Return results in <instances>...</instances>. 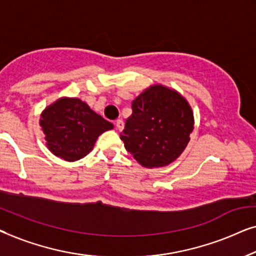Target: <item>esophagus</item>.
Returning a JSON list of instances; mask_svg holds the SVG:
<instances>
[{"mask_svg":"<svg viewBox=\"0 0 256 256\" xmlns=\"http://www.w3.org/2000/svg\"><path fill=\"white\" fill-rule=\"evenodd\" d=\"M116 126H117L118 130H120V131H122V130L124 128V122H123V120H116Z\"/></svg>","mask_w":256,"mask_h":256,"instance_id":"obj_1","label":"esophagus"}]
</instances>
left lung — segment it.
Returning <instances> with one entry per match:
<instances>
[{
	"label": "left lung",
	"instance_id": "obj_1",
	"mask_svg": "<svg viewBox=\"0 0 256 256\" xmlns=\"http://www.w3.org/2000/svg\"><path fill=\"white\" fill-rule=\"evenodd\" d=\"M194 124L192 106L181 94L153 84L133 100L120 139L142 167L161 168L186 150Z\"/></svg>",
	"mask_w": 256,
	"mask_h": 256
}]
</instances>
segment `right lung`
I'll return each mask as SVG.
<instances>
[{"instance_id": "right-lung-1", "label": "right lung", "mask_w": 256, "mask_h": 256, "mask_svg": "<svg viewBox=\"0 0 256 256\" xmlns=\"http://www.w3.org/2000/svg\"><path fill=\"white\" fill-rule=\"evenodd\" d=\"M39 125L51 153L70 162L90 153L97 138L114 128L112 123L78 97H60L46 106Z\"/></svg>"}]
</instances>
